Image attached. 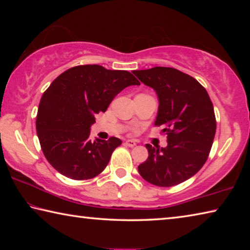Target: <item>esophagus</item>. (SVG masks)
<instances>
[{
    "label": "esophagus",
    "instance_id": "34e87169",
    "mask_svg": "<svg viewBox=\"0 0 250 250\" xmlns=\"http://www.w3.org/2000/svg\"><path fill=\"white\" fill-rule=\"evenodd\" d=\"M125 146H130V147H133V146H137V142H135L134 140H125Z\"/></svg>",
    "mask_w": 250,
    "mask_h": 250
}]
</instances>
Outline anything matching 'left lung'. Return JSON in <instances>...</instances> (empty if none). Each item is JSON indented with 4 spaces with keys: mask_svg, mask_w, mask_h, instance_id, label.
<instances>
[{
    "mask_svg": "<svg viewBox=\"0 0 250 250\" xmlns=\"http://www.w3.org/2000/svg\"><path fill=\"white\" fill-rule=\"evenodd\" d=\"M156 92L155 125L167 133L166 147L146 145L149 156L138 167L149 183L168 188L195 175L208 158L215 132L214 107L205 88L192 76L170 67L133 70Z\"/></svg>",
    "mask_w": 250,
    "mask_h": 250,
    "instance_id": "obj_1",
    "label": "left lung"
}]
</instances>
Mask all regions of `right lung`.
<instances>
[{
    "label": "right lung",
    "mask_w": 250,
    "mask_h": 250,
    "mask_svg": "<svg viewBox=\"0 0 250 250\" xmlns=\"http://www.w3.org/2000/svg\"><path fill=\"white\" fill-rule=\"evenodd\" d=\"M134 84L140 83L129 71L99 65L73 67L50 83L40 101L36 131L55 170L73 180H89L104 170L121 140L91 141L90 126L121 90Z\"/></svg>",
    "instance_id": "1"
}]
</instances>
